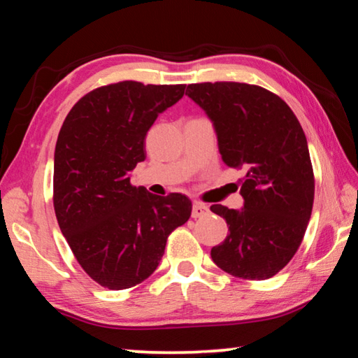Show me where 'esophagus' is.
<instances>
[{
    "label": "esophagus",
    "instance_id": "34e87169",
    "mask_svg": "<svg viewBox=\"0 0 358 358\" xmlns=\"http://www.w3.org/2000/svg\"><path fill=\"white\" fill-rule=\"evenodd\" d=\"M208 213V207L202 202L192 203V217H202Z\"/></svg>",
    "mask_w": 358,
    "mask_h": 358
}]
</instances>
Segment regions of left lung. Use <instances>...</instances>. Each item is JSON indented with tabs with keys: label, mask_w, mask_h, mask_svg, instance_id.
<instances>
[{
	"label": "left lung",
	"mask_w": 358,
	"mask_h": 358,
	"mask_svg": "<svg viewBox=\"0 0 358 358\" xmlns=\"http://www.w3.org/2000/svg\"><path fill=\"white\" fill-rule=\"evenodd\" d=\"M186 94L213 121L226 166L246 173L243 208L210 207L229 226L211 259L235 278L268 280L294 257L311 217L314 173L305 132L286 102L257 85L191 83Z\"/></svg>",
	"instance_id": "8db88e82"
}]
</instances>
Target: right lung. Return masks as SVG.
I'll use <instances>...</instances> for the list:
<instances>
[{"label": "right lung", "mask_w": 358, "mask_h": 358, "mask_svg": "<svg viewBox=\"0 0 358 358\" xmlns=\"http://www.w3.org/2000/svg\"><path fill=\"white\" fill-rule=\"evenodd\" d=\"M186 85L124 80L76 102L59 129L53 207L66 241L92 280L112 290L134 287L159 265L167 237L189 220L186 196L132 186L145 161V137Z\"/></svg>", "instance_id": "1"}]
</instances>
